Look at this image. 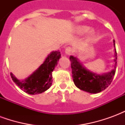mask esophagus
<instances>
[{
    "instance_id": "esophagus-1",
    "label": "esophagus",
    "mask_w": 125,
    "mask_h": 125,
    "mask_svg": "<svg viewBox=\"0 0 125 125\" xmlns=\"http://www.w3.org/2000/svg\"><path fill=\"white\" fill-rule=\"evenodd\" d=\"M72 48L71 47H67L65 50V54L67 55H70L72 54Z\"/></svg>"
}]
</instances>
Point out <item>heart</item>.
<instances>
[{"label":"heart","mask_w":125,"mask_h":125,"mask_svg":"<svg viewBox=\"0 0 125 125\" xmlns=\"http://www.w3.org/2000/svg\"><path fill=\"white\" fill-rule=\"evenodd\" d=\"M89 27L88 26H85V25H81V26H78L76 28V32L78 34H84V33H86L88 31H89ZM94 33V31L93 30H90L89 31V34L90 35H93Z\"/></svg>","instance_id":"b5f03b06"}]
</instances>
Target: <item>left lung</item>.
I'll return each mask as SVG.
<instances>
[{
	"instance_id": "obj_1",
	"label": "left lung",
	"mask_w": 125,
	"mask_h": 125,
	"mask_svg": "<svg viewBox=\"0 0 125 125\" xmlns=\"http://www.w3.org/2000/svg\"><path fill=\"white\" fill-rule=\"evenodd\" d=\"M115 47V41H113ZM71 68L72 71L73 82L77 88L83 91L92 94L100 92L107 88L112 82L115 76L116 68V52L115 48L114 67L110 72L103 74H98L85 68L76 57H70Z\"/></svg>"
}]
</instances>
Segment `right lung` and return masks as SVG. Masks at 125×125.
<instances>
[{"label": "right lung", "instance_id": "1", "mask_svg": "<svg viewBox=\"0 0 125 125\" xmlns=\"http://www.w3.org/2000/svg\"><path fill=\"white\" fill-rule=\"evenodd\" d=\"M61 57L59 51L52 52L43 63L24 80H19L12 73L10 76L17 86L29 94H41L46 91L52 84V72Z\"/></svg>", "mask_w": 125, "mask_h": 125}]
</instances>
